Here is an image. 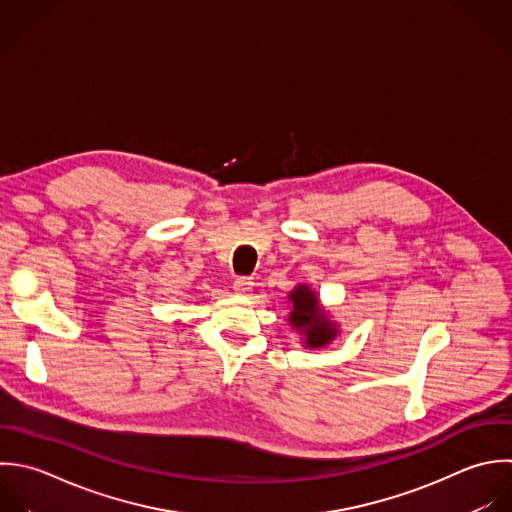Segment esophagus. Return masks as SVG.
<instances>
[{"label": "esophagus", "mask_w": 512, "mask_h": 512, "mask_svg": "<svg viewBox=\"0 0 512 512\" xmlns=\"http://www.w3.org/2000/svg\"><path fill=\"white\" fill-rule=\"evenodd\" d=\"M233 289L239 293V295H247L251 289H253V281L249 277H237L233 281Z\"/></svg>", "instance_id": "34e87169"}]
</instances>
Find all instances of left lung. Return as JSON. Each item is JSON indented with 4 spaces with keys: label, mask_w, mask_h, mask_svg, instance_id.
I'll return each mask as SVG.
<instances>
[{
    "label": "left lung",
    "mask_w": 512,
    "mask_h": 512,
    "mask_svg": "<svg viewBox=\"0 0 512 512\" xmlns=\"http://www.w3.org/2000/svg\"><path fill=\"white\" fill-rule=\"evenodd\" d=\"M289 299L293 301V311L289 315V321L305 331L307 337V345L309 347H323L327 345L337 329L331 325V321L319 311V303L317 297L313 295V291L309 287H297Z\"/></svg>",
    "instance_id": "obj_1"
}]
</instances>
